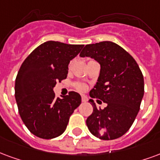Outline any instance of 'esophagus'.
Returning a JSON list of instances; mask_svg holds the SVG:
<instances>
[{
	"mask_svg": "<svg viewBox=\"0 0 160 160\" xmlns=\"http://www.w3.org/2000/svg\"><path fill=\"white\" fill-rule=\"evenodd\" d=\"M81 100H82L83 102H86L87 101V98H86V97H82V98H81Z\"/></svg>",
	"mask_w": 160,
	"mask_h": 160,
	"instance_id": "1",
	"label": "esophagus"
}]
</instances>
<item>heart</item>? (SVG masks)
Segmentation results:
<instances>
[{
	"mask_svg": "<svg viewBox=\"0 0 160 160\" xmlns=\"http://www.w3.org/2000/svg\"><path fill=\"white\" fill-rule=\"evenodd\" d=\"M76 88L79 91H80V92H84V91H86V86L85 85H83V84H77Z\"/></svg>",
	"mask_w": 160,
	"mask_h": 160,
	"instance_id": "b5f03b06",
	"label": "heart"
}]
</instances>
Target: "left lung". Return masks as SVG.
I'll list each match as a JSON object with an SVG mask.
<instances>
[{
    "instance_id": "1",
    "label": "left lung",
    "mask_w": 160,
    "mask_h": 160,
    "mask_svg": "<svg viewBox=\"0 0 160 160\" xmlns=\"http://www.w3.org/2000/svg\"><path fill=\"white\" fill-rule=\"evenodd\" d=\"M80 56L95 59L100 64L98 82L90 96L107 104L98 108L90 100L93 112L86 125L93 136L102 140L122 137L131 128L144 95V80L135 59L122 47L112 41L89 44Z\"/></svg>"
}]
</instances>
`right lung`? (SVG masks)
<instances>
[{
	"label": "right lung",
	"instance_id": "1",
	"mask_svg": "<svg viewBox=\"0 0 160 160\" xmlns=\"http://www.w3.org/2000/svg\"><path fill=\"white\" fill-rule=\"evenodd\" d=\"M83 47L46 41L21 65L15 80V98L23 122L36 137L52 139L62 135L70 115L81 103L79 93L70 92L56 98L53 88L67 78L68 63Z\"/></svg>",
	"mask_w": 160,
	"mask_h": 160
}]
</instances>
